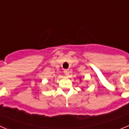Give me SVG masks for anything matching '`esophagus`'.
Here are the masks:
<instances>
[{
	"label": "esophagus",
	"mask_w": 129,
	"mask_h": 129,
	"mask_svg": "<svg viewBox=\"0 0 129 129\" xmlns=\"http://www.w3.org/2000/svg\"><path fill=\"white\" fill-rule=\"evenodd\" d=\"M64 74H65L66 76H68V75L69 74V73H70V71H69V70H68V69H66V70H64Z\"/></svg>",
	"instance_id": "1"
}]
</instances>
